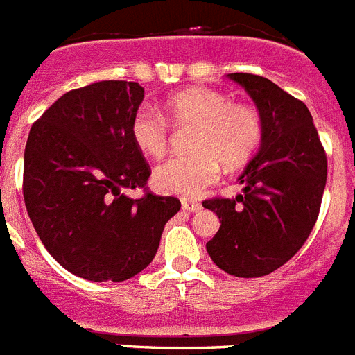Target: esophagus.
<instances>
[{
  "label": "esophagus",
  "mask_w": 355,
  "mask_h": 355,
  "mask_svg": "<svg viewBox=\"0 0 355 355\" xmlns=\"http://www.w3.org/2000/svg\"><path fill=\"white\" fill-rule=\"evenodd\" d=\"M181 208H183L184 211H199V210H201V205H199L198 201L183 199V202H181Z\"/></svg>",
  "instance_id": "34e87169"
}]
</instances>
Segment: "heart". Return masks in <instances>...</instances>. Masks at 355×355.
Segmentation results:
<instances>
[{"label":"heart","mask_w":355,"mask_h":355,"mask_svg":"<svg viewBox=\"0 0 355 355\" xmlns=\"http://www.w3.org/2000/svg\"><path fill=\"white\" fill-rule=\"evenodd\" d=\"M172 125H193L184 156L166 159L154 171L159 192L198 198L226 168L244 165L262 141V118L250 104H233L220 91L190 87L163 105ZM131 138L141 154L162 157L168 147V123L154 109L141 107L132 116Z\"/></svg>","instance_id":"obj_1"}]
</instances>
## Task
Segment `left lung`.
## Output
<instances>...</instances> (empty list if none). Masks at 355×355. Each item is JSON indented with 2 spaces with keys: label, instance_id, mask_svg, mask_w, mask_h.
I'll use <instances>...</instances> for the list:
<instances>
[{
  "label": "left lung",
  "instance_id": "8db88e82",
  "mask_svg": "<svg viewBox=\"0 0 355 355\" xmlns=\"http://www.w3.org/2000/svg\"><path fill=\"white\" fill-rule=\"evenodd\" d=\"M228 78L259 107L262 141L239 178L242 193L202 202L220 220L207 251L228 275L257 278L293 259L313 232L327 183V156L302 100L259 75Z\"/></svg>",
  "mask_w": 355,
  "mask_h": 355
}]
</instances>
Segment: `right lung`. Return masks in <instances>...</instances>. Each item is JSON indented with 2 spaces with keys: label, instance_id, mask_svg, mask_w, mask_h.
<instances>
[{
  "label": "right lung",
  "instance_id": "right-lung-1",
  "mask_svg": "<svg viewBox=\"0 0 355 355\" xmlns=\"http://www.w3.org/2000/svg\"><path fill=\"white\" fill-rule=\"evenodd\" d=\"M144 87L100 80L71 89L42 113L25 147L23 196L53 259L91 282H123L156 255L180 199L147 192L150 166L131 138Z\"/></svg>",
  "mask_w": 355,
  "mask_h": 355
}]
</instances>
